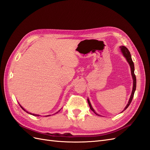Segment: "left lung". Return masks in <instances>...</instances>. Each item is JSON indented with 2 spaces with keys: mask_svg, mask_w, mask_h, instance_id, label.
Here are the masks:
<instances>
[{
  "mask_svg": "<svg viewBox=\"0 0 150 150\" xmlns=\"http://www.w3.org/2000/svg\"><path fill=\"white\" fill-rule=\"evenodd\" d=\"M120 49H121V51L122 53V54H123V56L125 57V58L126 59L127 61L128 62L130 66V67H131V75H132V77H133V90H132V93H131V95L130 96V98L129 99V101H128V104H127L126 106L125 107V110L122 111H124L125 110H126L127 108H128V107L129 106V104H131V101H132V99L133 98V96H134V92H135V90H136V87H137V79H136V76L134 74V63L132 61V59H131V54L129 51V50L127 49L125 46H121L120 47ZM88 104H89V106L90 107V109L95 114L98 115V116H100L98 114H97V113L94 111V110H93V108L91 106V104L90 103V101L89 99H88Z\"/></svg>",
  "mask_w": 150,
  "mask_h": 150,
  "instance_id": "obj_1",
  "label": "left lung"
}]
</instances>
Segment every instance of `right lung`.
<instances>
[{
	"mask_svg": "<svg viewBox=\"0 0 150 150\" xmlns=\"http://www.w3.org/2000/svg\"><path fill=\"white\" fill-rule=\"evenodd\" d=\"M19 105H20V104H19ZM20 106H21V108H22V110H24V111H26V112H28V113H29V112H28V111H25V110H24V108H22V106H21V105H20ZM29 114H31V113H29ZM31 115H34V116H39V115H34V114H31Z\"/></svg>",
	"mask_w": 150,
	"mask_h": 150,
	"instance_id": "1",
	"label": "right lung"
}]
</instances>
